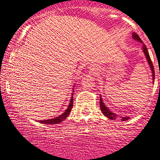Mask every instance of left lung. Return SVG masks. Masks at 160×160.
<instances>
[{"label":"left lung","mask_w":160,"mask_h":160,"mask_svg":"<svg viewBox=\"0 0 160 160\" xmlns=\"http://www.w3.org/2000/svg\"><path fill=\"white\" fill-rule=\"evenodd\" d=\"M132 38L134 39H136V40L138 41V42H140L141 43H142V49H143V52L144 54H145L146 56V59H147V61L148 62V64H149L150 66V68H151V72H152V75H153V79L154 80V68H153V63H152V61L151 60V58H150V55H149V53H148V48L147 47L145 46V45L144 44L143 42L142 41V39H141V38L139 37H138V35L137 34V33H132ZM99 106H100V108H101V111H102V112L103 113V114H104L105 116H106L107 118H109V119L111 120H115L116 118H117V115H116L115 114L113 113V112H112L111 111L108 109L107 107L105 106L104 102H102V99L100 97V99H99ZM122 118V121H127V120H129V117H121Z\"/></svg>","instance_id":"1"}]
</instances>
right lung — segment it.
Masks as SVG:
<instances>
[{
  "instance_id": "right-lung-1",
  "label": "right lung",
  "mask_w": 160,
  "mask_h": 160,
  "mask_svg": "<svg viewBox=\"0 0 160 160\" xmlns=\"http://www.w3.org/2000/svg\"><path fill=\"white\" fill-rule=\"evenodd\" d=\"M73 87H75V86H73ZM72 92H74V91H72ZM72 95H73V93H72ZM72 98H73L72 97H71V99H70V102H69V106L67 107V110H66L65 112L61 114V115L58 116V117H56L54 118H52V119L46 120V121H39V123H46H46H48V124H57V123H61V122L63 121V120H65L66 118L68 117L69 113H70L71 110H72V106H73V99Z\"/></svg>"
}]
</instances>
